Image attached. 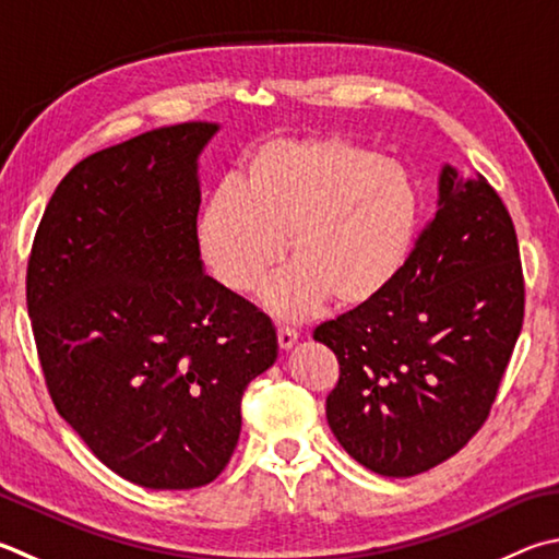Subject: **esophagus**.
<instances>
[{
	"label": "esophagus",
	"mask_w": 559,
	"mask_h": 559,
	"mask_svg": "<svg viewBox=\"0 0 559 559\" xmlns=\"http://www.w3.org/2000/svg\"><path fill=\"white\" fill-rule=\"evenodd\" d=\"M296 342H298V332L296 330L278 328V347L281 349H290Z\"/></svg>",
	"instance_id": "1"
}]
</instances>
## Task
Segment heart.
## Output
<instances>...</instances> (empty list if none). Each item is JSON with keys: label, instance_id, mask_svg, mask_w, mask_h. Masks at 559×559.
<instances>
[{"label": "heart", "instance_id": "1", "mask_svg": "<svg viewBox=\"0 0 559 559\" xmlns=\"http://www.w3.org/2000/svg\"><path fill=\"white\" fill-rule=\"evenodd\" d=\"M420 225L418 180L403 164L340 134L271 139L249 148L235 186L210 192L195 222L200 257L222 288L263 290L278 318L322 302L354 310L381 298L408 263Z\"/></svg>", "mask_w": 559, "mask_h": 559}]
</instances>
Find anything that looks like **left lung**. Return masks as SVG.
Returning a JSON list of instances; mask_svg holds the SVG:
<instances>
[{
	"instance_id": "obj_1",
	"label": "left lung",
	"mask_w": 559,
	"mask_h": 559,
	"mask_svg": "<svg viewBox=\"0 0 559 559\" xmlns=\"http://www.w3.org/2000/svg\"><path fill=\"white\" fill-rule=\"evenodd\" d=\"M523 298L509 210L481 176L444 164L438 212L401 276L312 334L337 354L328 423L347 454L381 476H415L460 452L489 418Z\"/></svg>"
}]
</instances>
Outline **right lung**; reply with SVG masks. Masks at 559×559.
Masks as SVG:
<instances>
[{
	"label": "right lung",
	"instance_id": "obj_1",
	"mask_svg": "<svg viewBox=\"0 0 559 559\" xmlns=\"http://www.w3.org/2000/svg\"><path fill=\"white\" fill-rule=\"evenodd\" d=\"M217 129H151L80 160L28 259V318L56 411L146 489L217 479L241 395L278 357L271 320L200 259L198 158Z\"/></svg>",
	"mask_w": 559,
	"mask_h": 559
}]
</instances>
